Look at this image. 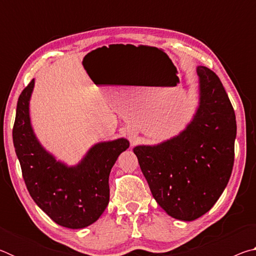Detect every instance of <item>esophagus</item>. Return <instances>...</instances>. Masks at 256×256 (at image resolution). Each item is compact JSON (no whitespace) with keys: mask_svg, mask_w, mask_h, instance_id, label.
<instances>
[{"mask_svg":"<svg viewBox=\"0 0 256 256\" xmlns=\"http://www.w3.org/2000/svg\"><path fill=\"white\" fill-rule=\"evenodd\" d=\"M128 136L130 140H131V142H134V140H136V130H130V131H128Z\"/></svg>","mask_w":256,"mask_h":256,"instance_id":"esophagus-1","label":"esophagus"}]
</instances>
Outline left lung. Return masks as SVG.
<instances>
[{
	"label": "left lung",
	"instance_id": "8db88e82",
	"mask_svg": "<svg viewBox=\"0 0 256 256\" xmlns=\"http://www.w3.org/2000/svg\"><path fill=\"white\" fill-rule=\"evenodd\" d=\"M200 106L178 136L133 149L158 204L172 218L192 222L206 214L230 178L236 116L214 71L198 66Z\"/></svg>",
	"mask_w": 256,
	"mask_h": 256
}]
</instances>
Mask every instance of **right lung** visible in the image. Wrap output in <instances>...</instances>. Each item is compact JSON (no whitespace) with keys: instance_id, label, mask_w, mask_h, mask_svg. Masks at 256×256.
Segmentation results:
<instances>
[{"instance_id":"1","label":"right lung","mask_w":256,"mask_h":256,"mask_svg":"<svg viewBox=\"0 0 256 256\" xmlns=\"http://www.w3.org/2000/svg\"><path fill=\"white\" fill-rule=\"evenodd\" d=\"M34 80L20 94L12 130L14 146L27 190L36 204L60 226L80 229L94 224L110 202L108 177L128 141L98 144L76 167L56 162L32 132L29 99Z\"/></svg>"}]
</instances>
